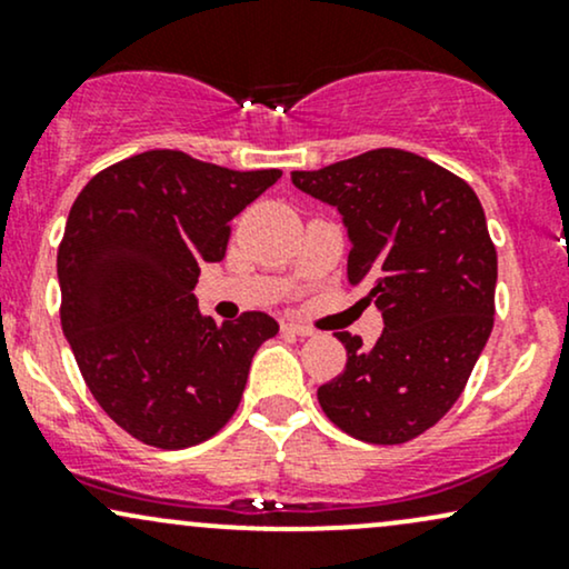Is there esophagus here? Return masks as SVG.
I'll return each instance as SVG.
<instances>
[{"instance_id": "esophagus-1", "label": "esophagus", "mask_w": 569, "mask_h": 569, "mask_svg": "<svg viewBox=\"0 0 569 569\" xmlns=\"http://www.w3.org/2000/svg\"><path fill=\"white\" fill-rule=\"evenodd\" d=\"M283 331H286V335H293V337H312V335H316L310 326L297 323V321H283Z\"/></svg>"}]
</instances>
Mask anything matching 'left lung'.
<instances>
[{
  "mask_svg": "<svg viewBox=\"0 0 569 569\" xmlns=\"http://www.w3.org/2000/svg\"><path fill=\"white\" fill-rule=\"evenodd\" d=\"M291 181L342 213L348 280L385 321L369 350L339 331L348 363L318 388V403L352 439H417L452 409L492 331L498 251L485 208L460 176L403 149L293 171Z\"/></svg>",
  "mask_w": 569,
  "mask_h": 569,
  "instance_id": "left-lung-1",
  "label": "left lung"
}]
</instances>
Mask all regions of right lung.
<instances>
[{"instance_id": "obj_1", "label": "right lung", "mask_w": 569, "mask_h": 569, "mask_svg": "<svg viewBox=\"0 0 569 569\" xmlns=\"http://www.w3.org/2000/svg\"><path fill=\"white\" fill-rule=\"evenodd\" d=\"M280 173L152 149L77 194L58 246L61 326L98 407L133 439L194 447L238 409L253 352L278 321L243 312L217 323L192 289L202 262L224 259L230 221Z\"/></svg>"}]
</instances>
